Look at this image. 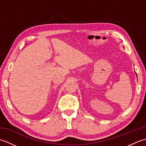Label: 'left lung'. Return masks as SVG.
I'll list each match as a JSON object with an SVG mask.
<instances>
[{
    "mask_svg": "<svg viewBox=\"0 0 146 146\" xmlns=\"http://www.w3.org/2000/svg\"><path fill=\"white\" fill-rule=\"evenodd\" d=\"M136 76H137V75H136Z\"/></svg>",
    "mask_w": 146,
    "mask_h": 146,
    "instance_id": "left-lung-1",
    "label": "left lung"
}]
</instances>
